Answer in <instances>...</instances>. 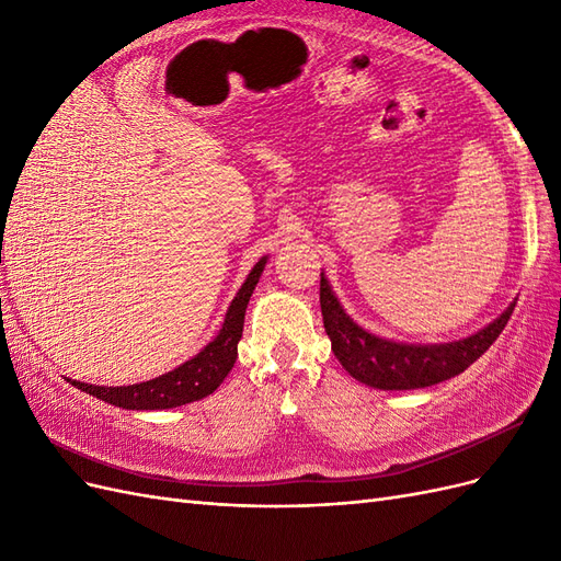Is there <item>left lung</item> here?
Listing matches in <instances>:
<instances>
[{
  "instance_id": "8db88e82",
  "label": "left lung",
  "mask_w": 561,
  "mask_h": 561,
  "mask_svg": "<svg viewBox=\"0 0 561 561\" xmlns=\"http://www.w3.org/2000/svg\"><path fill=\"white\" fill-rule=\"evenodd\" d=\"M513 309L515 304L491 325L461 342L435 346L398 344L355 325L344 313L342 304L336 301L325 276L320 274V311L336 360L353 379L381 390L426 388L461 375L496 342V336L511 320Z\"/></svg>"
}]
</instances>
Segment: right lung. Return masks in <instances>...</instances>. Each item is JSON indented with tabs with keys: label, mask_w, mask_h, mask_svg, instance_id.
Here are the masks:
<instances>
[{
	"label": "right lung",
	"mask_w": 561,
	"mask_h": 561,
	"mask_svg": "<svg viewBox=\"0 0 561 561\" xmlns=\"http://www.w3.org/2000/svg\"><path fill=\"white\" fill-rule=\"evenodd\" d=\"M266 257H262L250 276L241 285L239 295L233 297L231 307L225 316V325L213 342L203 348L192 360L175 367L168 375H161L145 383H133V386H91L72 381L70 383L83 393H89L98 400H105L114 407H124V410H171V407H180L186 402H196L215 393L217 386L225 381V377L231 371L236 355H239V342L243 336V320L248 301L252 297L254 285H257L262 271H264Z\"/></svg>",
	"instance_id": "obj_1"
}]
</instances>
